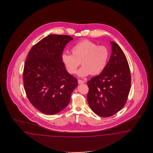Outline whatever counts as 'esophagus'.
Segmentation results:
<instances>
[{"label": "esophagus", "mask_w": 153, "mask_h": 153, "mask_svg": "<svg viewBox=\"0 0 153 153\" xmlns=\"http://www.w3.org/2000/svg\"><path fill=\"white\" fill-rule=\"evenodd\" d=\"M78 83L79 84H84L85 83V81L84 80H78Z\"/></svg>", "instance_id": "1"}]
</instances>
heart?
Instances as JSON below:
<instances>
[{
	"mask_svg": "<svg viewBox=\"0 0 153 153\" xmlns=\"http://www.w3.org/2000/svg\"><path fill=\"white\" fill-rule=\"evenodd\" d=\"M71 52L72 54L62 53V63L69 74H74L81 62L82 66L78 71L80 76L100 74L107 65L109 55L106 46L97 45L87 39L75 43L71 48Z\"/></svg>",
	"mask_w": 153,
	"mask_h": 153,
	"instance_id": "b5f03b06",
	"label": "heart"
}]
</instances>
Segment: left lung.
<instances>
[{
    "label": "left lung",
    "instance_id": "obj_1",
    "mask_svg": "<svg viewBox=\"0 0 153 153\" xmlns=\"http://www.w3.org/2000/svg\"><path fill=\"white\" fill-rule=\"evenodd\" d=\"M111 43L112 52L104 70L88 81V103L102 117H111L124 107L131 85L127 59L117 43Z\"/></svg>",
    "mask_w": 153,
    "mask_h": 153
}]
</instances>
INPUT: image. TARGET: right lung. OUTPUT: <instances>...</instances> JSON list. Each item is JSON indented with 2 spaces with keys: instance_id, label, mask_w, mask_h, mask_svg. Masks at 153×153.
<instances>
[{
  "instance_id": "right-lung-1",
  "label": "right lung",
  "mask_w": 153,
  "mask_h": 153,
  "mask_svg": "<svg viewBox=\"0 0 153 153\" xmlns=\"http://www.w3.org/2000/svg\"><path fill=\"white\" fill-rule=\"evenodd\" d=\"M73 39L66 35H49L33 46L27 57L23 69L26 95L44 114L63 110L78 86L77 79L69 74L61 60L63 49Z\"/></svg>"
}]
</instances>
